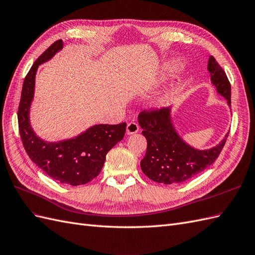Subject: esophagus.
<instances>
[{
  "label": "esophagus",
  "instance_id": "1",
  "mask_svg": "<svg viewBox=\"0 0 255 255\" xmlns=\"http://www.w3.org/2000/svg\"><path fill=\"white\" fill-rule=\"evenodd\" d=\"M137 131H139V125H137V124H136L135 122H130V123H128L127 128H126V133H127L128 135L134 134V133H136Z\"/></svg>",
  "mask_w": 255,
  "mask_h": 255
}]
</instances>
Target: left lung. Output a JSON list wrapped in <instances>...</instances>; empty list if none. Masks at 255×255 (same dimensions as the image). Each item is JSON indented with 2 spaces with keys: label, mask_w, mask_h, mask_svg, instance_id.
Wrapping results in <instances>:
<instances>
[{
  "label": "left lung",
  "mask_w": 255,
  "mask_h": 255,
  "mask_svg": "<svg viewBox=\"0 0 255 255\" xmlns=\"http://www.w3.org/2000/svg\"><path fill=\"white\" fill-rule=\"evenodd\" d=\"M210 81L217 93L227 99L231 108V84L225 72L214 56L208 60ZM172 107L137 116L142 134L146 137V154L141 160V169L149 179L165 185L180 184L204 171L219 156L229 132L216 146L198 149L188 144L172 121Z\"/></svg>",
  "instance_id": "left-lung-1"
}]
</instances>
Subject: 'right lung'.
<instances>
[{"label": "right lung", "instance_id": "obj_1", "mask_svg": "<svg viewBox=\"0 0 255 255\" xmlns=\"http://www.w3.org/2000/svg\"><path fill=\"white\" fill-rule=\"evenodd\" d=\"M63 46L62 39L56 40L27 72L18 110L19 131L28 157L39 169L62 184L79 186L87 184L100 173L108 151L123 140L126 123L94 125L75 137L57 142L45 141L36 134L30 121L36 72L39 65L52 59Z\"/></svg>", "mask_w": 255, "mask_h": 255}]
</instances>
